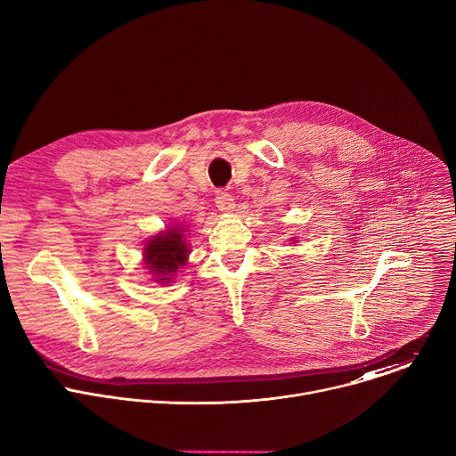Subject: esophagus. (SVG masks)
Returning a JSON list of instances; mask_svg holds the SVG:
<instances>
[{
	"mask_svg": "<svg viewBox=\"0 0 456 456\" xmlns=\"http://www.w3.org/2000/svg\"><path fill=\"white\" fill-rule=\"evenodd\" d=\"M216 208L220 209V211H224V213H231L232 209H234V199H232V194H229V192H218L216 194Z\"/></svg>",
	"mask_w": 456,
	"mask_h": 456,
	"instance_id": "esophagus-1",
	"label": "esophagus"
}]
</instances>
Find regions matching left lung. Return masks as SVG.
Masks as SVG:
<instances>
[{
  "label": "left lung",
  "mask_w": 456,
  "mask_h": 456,
  "mask_svg": "<svg viewBox=\"0 0 456 456\" xmlns=\"http://www.w3.org/2000/svg\"><path fill=\"white\" fill-rule=\"evenodd\" d=\"M292 240H294V238H292ZM294 241H297V240H294Z\"/></svg>",
  "instance_id": "8db88e82"
}]
</instances>
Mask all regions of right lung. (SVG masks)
<instances>
[{
	"mask_svg": "<svg viewBox=\"0 0 456 456\" xmlns=\"http://www.w3.org/2000/svg\"><path fill=\"white\" fill-rule=\"evenodd\" d=\"M183 232L185 229L176 224L148 240L144 247V265L157 283H171L176 271L187 264L189 245Z\"/></svg>",
	"mask_w": 456,
	"mask_h": 456,
	"instance_id": "add662e5",
	"label": "right lung"
}]
</instances>
